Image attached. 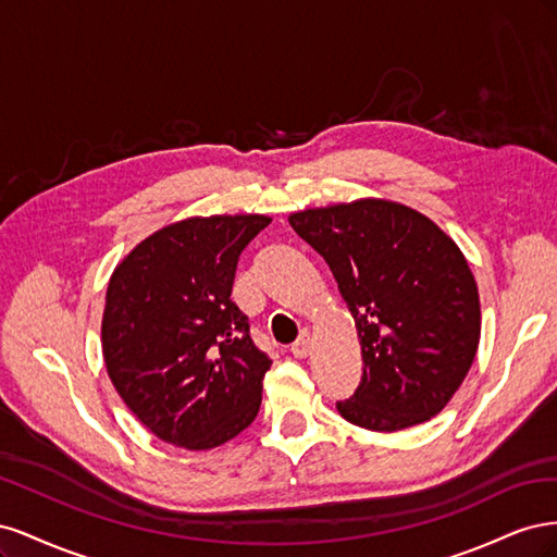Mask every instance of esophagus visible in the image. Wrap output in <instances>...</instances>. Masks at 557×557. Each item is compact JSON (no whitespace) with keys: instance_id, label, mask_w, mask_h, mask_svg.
<instances>
[{"instance_id":"obj_1","label":"esophagus","mask_w":557,"mask_h":557,"mask_svg":"<svg viewBox=\"0 0 557 557\" xmlns=\"http://www.w3.org/2000/svg\"><path fill=\"white\" fill-rule=\"evenodd\" d=\"M311 348H313V336H311V332L309 330H305L299 334V339L290 346V352L295 358H307L309 352H311Z\"/></svg>"}]
</instances>
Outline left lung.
<instances>
[{
  "mask_svg": "<svg viewBox=\"0 0 557 557\" xmlns=\"http://www.w3.org/2000/svg\"><path fill=\"white\" fill-rule=\"evenodd\" d=\"M288 221L327 262L358 327L362 381L336 411L374 432L440 413L481 339L479 288L458 244L428 215L374 197Z\"/></svg>",
  "mask_w": 557,
  "mask_h": 557,
  "instance_id": "8db88e82",
  "label": "left lung"
}]
</instances>
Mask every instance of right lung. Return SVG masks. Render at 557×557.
<instances>
[{
	"mask_svg": "<svg viewBox=\"0 0 557 557\" xmlns=\"http://www.w3.org/2000/svg\"><path fill=\"white\" fill-rule=\"evenodd\" d=\"M272 218H185L113 269L102 318L109 379L158 440L209 450L256 420L272 360L230 299L242 250Z\"/></svg>",
	"mask_w": 557,
	"mask_h": 557,
	"instance_id": "obj_1",
	"label": "right lung"
}]
</instances>
